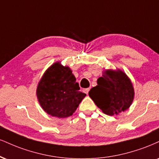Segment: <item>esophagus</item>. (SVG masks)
Instances as JSON below:
<instances>
[{
    "label": "esophagus",
    "mask_w": 159,
    "mask_h": 159,
    "mask_svg": "<svg viewBox=\"0 0 159 159\" xmlns=\"http://www.w3.org/2000/svg\"><path fill=\"white\" fill-rule=\"evenodd\" d=\"M89 88H87V89H84V92L86 93V94H88L89 93Z\"/></svg>",
    "instance_id": "obj_1"
}]
</instances>
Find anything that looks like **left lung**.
Instances as JSON below:
<instances>
[{"label":"left lung","instance_id":"1","mask_svg":"<svg viewBox=\"0 0 159 159\" xmlns=\"http://www.w3.org/2000/svg\"><path fill=\"white\" fill-rule=\"evenodd\" d=\"M97 84L89 92V95L104 113L118 115L130 107L134 99V89L130 79L123 71L105 70Z\"/></svg>","mask_w":159,"mask_h":159}]
</instances>
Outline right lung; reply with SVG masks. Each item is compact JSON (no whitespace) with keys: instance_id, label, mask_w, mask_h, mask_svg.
I'll use <instances>...</instances> for the list:
<instances>
[{"instance_id":"right-lung-1","label":"right lung","mask_w":159,"mask_h":159,"mask_svg":"<svg viewBox=\"0 0 159 159\" xmlns=\"http://www.w3.org/2000/svg\"><path fill=\"white\" fill-rule=\"evenodd\" d=\"M69 66L53 64L43 75L36 94L41 107L47 114L58 118L72 116L86 96Z\"/></svg>"}]
</instances>
